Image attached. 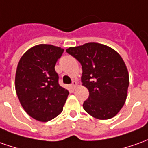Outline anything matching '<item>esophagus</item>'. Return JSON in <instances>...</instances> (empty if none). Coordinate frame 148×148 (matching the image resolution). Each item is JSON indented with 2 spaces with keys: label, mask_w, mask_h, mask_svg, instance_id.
I'll use <instances>...</instances> for the list:
<instances>
[{
  "label": "esophagus",
  "mask_w": 148,
  "mask_h": 148,
  "mask_svg": "<svg viewBox=\"0 0 148 148\" xmlns=\"http://www.w3.org/2000/svg\"><path fill=\"white\" fill-rule=\"evenodd\" d=\"M77 86H78V83L75 82V81H74V82H72V84H71V87H72L73 89H75V88L77 87Z\"/></svg>",
  "instance_id": "esophagus-1"
}]
</instances>
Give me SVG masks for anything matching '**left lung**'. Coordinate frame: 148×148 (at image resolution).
<instances>
[{"label":"left lung","mask_w":148,"mask_h":148,"mask_svg":"<svg viewBox=\"0 0 148 148\" xmlns=\"http://www.w3.org/2000/svg\"><path fill=\"white\" fill-rule=\"evenodd\" d=\"M66 52L82 66V85L89 91V97L82 105L84 110L99 120L116 116L125 102L130 82L119 53L98 43L70 47Z\"/></svg>","instance_id":"1"}]
</instances>
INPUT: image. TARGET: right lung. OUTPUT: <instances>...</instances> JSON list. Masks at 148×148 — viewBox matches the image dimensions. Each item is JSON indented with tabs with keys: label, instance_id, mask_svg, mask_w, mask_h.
I'll use <instances>...</instances> for the list:
<instances>
[{
	"label": "right lung",
	"instance_id": "right-lung-1",
	"mask_svg": "<svg viewBox=\"0 0 148 148\" xmlns=\"http://www.w3.org/2000/svg\"><path fill=\"white\" fill-rule=\"evenodd\" d=\"M64 49L52 45H39L28 49L19 60L15 90L21 105L32 118L49 121L63 110L69 91L58 83L55 71Z\"/></svg>",
	"mask_w": 148,
	"mask_h": 148
}]
</instances>
